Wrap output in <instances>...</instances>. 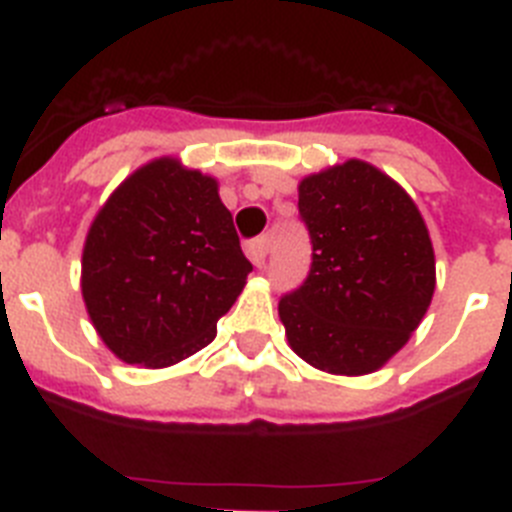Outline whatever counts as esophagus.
Masks as SVG:
<instances>
[{
  "mask_svg": "<svg viewBox=\"0 0 512 512\" xmlns=\"http://www.w3.org/2000/svg\"><path fill=\"white\" fill-rule=\"evenodd\" d=\"M246 256L251 259L253 266H264L266 256H269V241L266 238H253L246 246Z\"/></svg>",
  "mask_w": 512,
  "mask_h": 512,
  "instance_id": "obj_1",
  "label": "esophagus"
}]
</instances>
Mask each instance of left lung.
I'll list each match as a JSON object with an SVG mask.
<instances>
[{
  "label": "left lung",
  "instance_id": "left-lung-1",
  "mask_svg": "<svg viewBox=\"0 0 512 512\" xmlns=\"http://www.w3.org/2000/svg\"><path fill=\"white\" fill-rule=\"evenodd\" d=\"M297 207L312 261L305 282L279 300L289 346L323 372H374L431 305L436 261L423 217L364 161L302 179Z\"/></svg>",
  "mask_w": 512,
  "mask_h": 512
}]
</instances>
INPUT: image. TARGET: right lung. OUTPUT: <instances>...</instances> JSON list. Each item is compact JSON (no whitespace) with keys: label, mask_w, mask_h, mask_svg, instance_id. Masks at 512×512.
Returning a JSON list of instances; mask_svg holds the SVG:
<instances>
[{"label":"right lung","mask_w":512,"mask_h":512,"mask_svg":"<svg viewBox=\"0 0 512 512\" xmlns=\"http://www.w3.org/2000/svg\"><path fill=\"white\" fill-rule=\"evenodd\" d=\"M248 271L215 179L158 158L99 210L81 259V295L112 354L161 369L215 338Z\"/></svg>","instance_id":"right-lung-1"}]
</instances>
